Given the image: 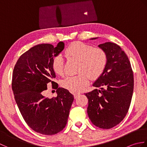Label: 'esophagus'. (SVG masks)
Instances as JSON below:
<instances>
[{
	"instance_id": "obj_1",
	"label": "esophagus",
	"mask_w": 147,
	"mask_h": 147,
	"mask_svg": "<svg viewBox=\"0 0 147 147\" xmlns=\"http://www.w3.org/2000/svg\"><path fill=\"white\" fill-rule=\"evenodd\" d=\"M73 95H74V98H76L78 97V96L80 95V93H74Z\"/></svg>"
}]
</instances>
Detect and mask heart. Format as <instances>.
Wrapping results in <instances>:
<instances>
[{
  "instance_id": "b5f03b06",
  "label": "heart",
  "mask_w": 147,
  "mask_h": 147,
  "mask_svg": "<svg viewBox=\"0 0 147 147\" xmlns=\"http://www.w3.org/2000/svg\"><path fill=\"white\" fill-rule=\"evenodd\" d=\"M65 55L79 61L78 72L75 76L67 77L62 82V86L73 92L83 90L88 85L90 78L97 79L104 71L107 64V55L104 49L93 47L91 45L82 42L71 43L65 51ZM52 67L56 74H64V62L61 55L53 59Z\"/></svg>"
}]
</instances>
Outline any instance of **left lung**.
I'll use <instances>...</instances> for the list:
<instances>
[{"label":"left lung","mask_w":147,"mask_h":147,"mask_svg":"<svg viewBox=\"0 0 147 147\" xmlns=\"http://www.w3.org/2000/svg\"><path fill=\"white\" fill-rule=\"evenodd\" d=\"M98 47L107 54V64L93 84L96 89L85 93L88 99L87 113L95 126L111 129L119 124L128 112L133 92V73L128 57L119 46L106 42Z\"/></svg>","instance_id":"8db88e82"}]
</instances>
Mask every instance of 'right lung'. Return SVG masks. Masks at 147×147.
I'll list each match as a JSON object with an SVG mask.
<instances>
[{"instance_id": "add662e5", "label": "right lung", "mask_w": 147, "mask_h": 147, "mask_svg": "<svg viewBox=\"0 0 147 147\" xmlns=\"http://www.w3.org/2000/svg\"><path fill=\"white\" fill-rule=\"evenodd\" d=\"M64 48L62 42L57 46L43 43L33 47L19 58L12 73V89L16 102L26 124L35 131L53 135L66 126L74 96L67 90L59 88L53 82L54 57ZM51 82L58 96H45Z\"/></svg>"}]
</instances>
